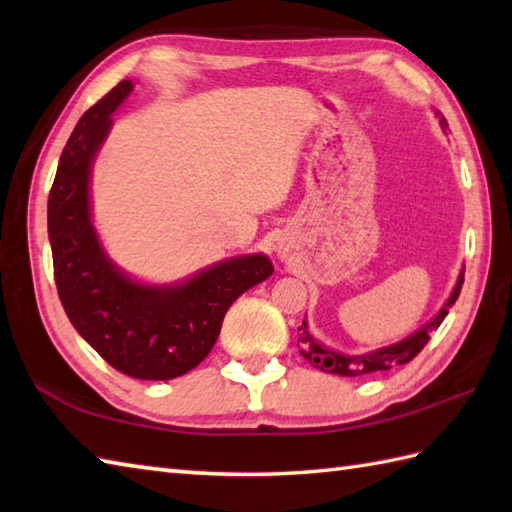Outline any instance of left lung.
Returning <instances> with one entry per match:
<instances>
[{
    "instance_id": "left-lung-1",
    "label": "left lung",
    "mask_w": 512,
    "mask_h": 512,
    "mask_svg": "<svg viewBox=\"0 0 512 512\" xmlns=\"http://www.w3.org/2000/svg\"><path fill=\"white\" fill-rule=\"evenodd\" d=\"M439 124H442L444 130L448 128V122L442 115H439ZM462 284H464V270L459 273L453 293H450L448 302L444 304L442 310H439L437 317L430 319V322L424 328H419L417 333H413L393 346L377 348L373 353H364V355H344V353H337V350L326 348L324 344H319L317 339L308 333V324L302 322V326H299V330H302V335H299L302 337V344H299V348L302 350H299V353L304 355V359H308L310 366L324 370V373H333L342 377H359L368 373H379V370H390L395 366H404L410 362V359L419 355V350L428 344L433 330H437L439 324L444 322V317L448 315V308L455 304V299L459 297V293H462Z\"/></svg>"
}]
</instances>
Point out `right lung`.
Masks as SVG:
<instances>
[{"mask_svg": "<svg viewBox=\"0 0 512 512\" xmlns=\"http://www.w3.org/2000/svg\"><path fill=\"white\" fill-rule=\"evenodd\" d=\"M133 84L124 79L79 119L48 195L55 284L70 324L119 373L175 379L202 364L226 310L273 275L266 255L233 257L173 286L139 284L106 257L90 219V166Z\"/></svg>", "mask_w": 512, "mask_h": 512, "instance_id": "obj_1", "label": "right lung"}]
</instances>
